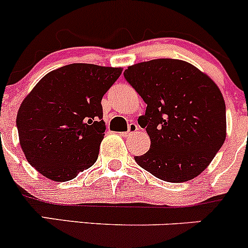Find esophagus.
<instances>
[{"instance_id": "1", "label": "esophagus", "mask_w": 248, "mask_h": 248, "mask_svg": "<svg viewBox=\"0 0 248 248\" xmlns=\"http://www.w3.org/2000/svg\"><path fill=\"white\" fill-rule=\"evenodd\" d=\"M138 129H139L138 124H129V126H128V131H127L126 133H122V136H124V137L132 136V134L136 133V132L138 131Z\"/></svg>"}]
</instances>
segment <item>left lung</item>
Instances as JSON below:
<instances>
[{
  "mask_svg": "<svg viewBox=\"0 0 248 248\" xmlns=\"http://www.w3.org/2000/svg\"><path fill=\"white\" fill-rule=\"evenodd\" d=\"M124 78L147 104L138 119L151 145L137 163L167 182L188 181L207 168L227 136L226 103L209 76L182 60L129 66Z\"/></svg>",
  "mask_w": 248,
  "mask_h": 248,
  "instance_id": "obj_1",
  "label": "left lung"
}]
</instances>
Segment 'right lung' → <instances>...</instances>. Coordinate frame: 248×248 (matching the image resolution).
Masks as SVG:
<instances>
[{
    "mask_svg": "<svg viewBox=\"0 0 248 248\" xmlns=\"http://www.w3.org/2000/svg\"><path fill=\"white\" fill-rule=\"evenodd\" d=\"M121 73L73 63L39 80L16 115L20 146L36 170L63 182L93 166L106 132L102 98Z\"/></svg>",
    "mask_w": 248,
    "mask_h": 248,
    "instance_id": "1",
    "label": "right lung"
}]
</instances>
